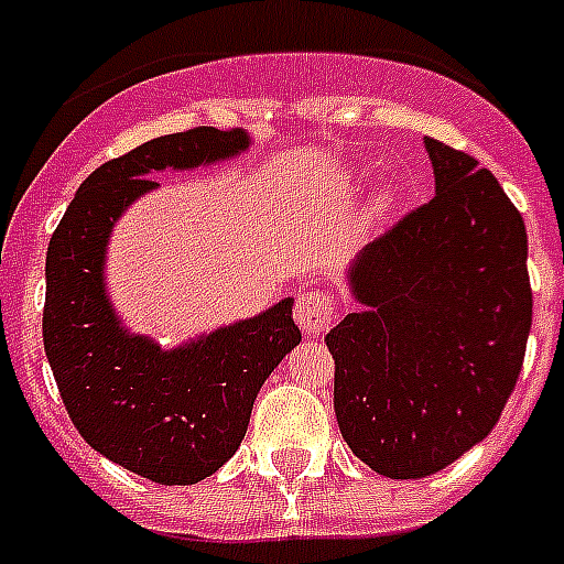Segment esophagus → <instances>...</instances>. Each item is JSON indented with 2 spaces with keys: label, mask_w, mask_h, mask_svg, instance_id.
<instances>
[{
  "label": "esophagus",
  "mask_w": 564,
  "mask_h": 564,
  "mask_svg": "<svg viewBox=\"0 0 564 564\" xmlns=\"http://www.w3.org/2000/svg\"><path fill=\"white\" fill-rule=\"evenodd\" d=\"M293 318H296V325L302 327L305 336H318L333 322V299L322 291H305L296 299Z\"/></svg>",
  "instance_id": "34e87169"
}]
</instances>
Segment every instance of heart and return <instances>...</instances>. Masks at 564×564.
Returning a JSON list of instances; mask_svg holds the SVG:
<instances>
[{"label":"heart","instance_id":"heart-1","mask_svg":"<svg viewBox=\"0 0 564 564\" xmlns=\"http://www.w3.org/2000/svg\"><path fill=\"white\" fill-rule=\"evenodd\" d=\"M387 206H390V194H381V197L376 200V208H387Z\"/></svg>","mask_w":564,"mask_h":564}]
</instances>
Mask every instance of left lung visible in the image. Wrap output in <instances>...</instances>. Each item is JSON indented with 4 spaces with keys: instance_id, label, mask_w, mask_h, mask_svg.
I'll return each instance as SVG.
<instances>
[{
    "instance_id": "left-lung-1",
    "label": "left lung",
    "mask_w": 564,
    "mask_h": 564,
    "mask_svg": "<svg viewBox=\"0 0 564 564\" xmlns=\"http://www.w3.org/2000/svg\"><path fill=\"white\" fill-rule=\"evenodd\" d=\"M423 147L435 197L352 259L361 311L325 338L341 437L392 480L435 475L495 430L534 307L514 203L471 154Z\"/></svg>"
}]
</instances>
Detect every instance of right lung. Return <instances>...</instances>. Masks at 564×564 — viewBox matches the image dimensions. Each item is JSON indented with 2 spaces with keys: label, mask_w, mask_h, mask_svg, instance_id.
Listing matches in <instances>:
<instances>
[{
  "label": "right lung",
  "mask_w": 564,
  "mask_h": 564,
  "mask_svg": "<svg viewBox=\"0 0 564 564\" xmlns=\"http://www.w3.org/2000/svg\"><path fill=\"white\" fill-rule=\"evenodd\" d=\"M248 147L246 129L154 138L89 174L50 239L42 333L69 421L93 449L161 486L206 480L239 449L257 392L302 333L288 296L163 350L129 333L109 302V234L138 197L158 188L149 174L212 166Z\"/></svg>",
  "instance_id": "add662e5"
}]
</instances>
